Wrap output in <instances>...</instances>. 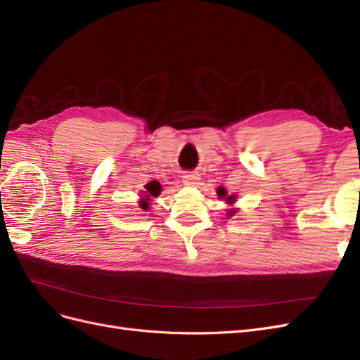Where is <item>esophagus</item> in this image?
Listing matches in <instances>:
<instances>
[{"label": "esophagus", "mask_w": 360, "mask_h": 360, "mask_svg": "<svg viewBox=\"0 0 360 360\" xmlns=\"http://www.w3.org/2000/svg\"><path fill=\"white\" fill-rule=\"evenodd\" d=\"M198 180H200V174L198 172L188 171V172L183 174V183L186 184V186H195Z\"/></svg>", "instance_id": "34e87169"}]
</instances>
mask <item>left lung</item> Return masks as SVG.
I'll return each instance as SVG.
<instances>
[{
  "mask_svg": "<svg viewBox=\"0 0 360 360\" xmlns=\"http://www.w3.org/2000/svg\"><path fill=\"white\" fill-rule=\"evenodd\" d=\"M217 195H219L221 198H225L226 192H225V189H224V188H221V189H217ZM233 200H234V197H228V198H226V201H228V202H233ZM233 213H234V210H231V212H230V214H233Z\"/></svg>",
  "mask_w": 360,
  "mask_h": 360,
  "instance_id": "left-lung-1",
  "label": "left lung"
}]
</instances>
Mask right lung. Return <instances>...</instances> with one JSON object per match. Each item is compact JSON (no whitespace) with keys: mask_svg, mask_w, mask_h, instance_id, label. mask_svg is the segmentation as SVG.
Masks as SVG:
<instances>
[{"mask_svg":"<svg viewBox=\"0 0 360 360\" xmlns=\"http://www.w3.org/2000/svg\"><path fill=\"white\" fill-rule=\"evenodd\" d=\"M146 189H147V195H146L147 198L139 201V207H141V209H143V210H147V209H148V198H150V197H158L159 192H160V184L156 183V181L148 183V184H146Z\"/></svg>","mask_w":360,"mask_h":360,"instance_id":"obj_1","label":"right lung"}]
</instances>
